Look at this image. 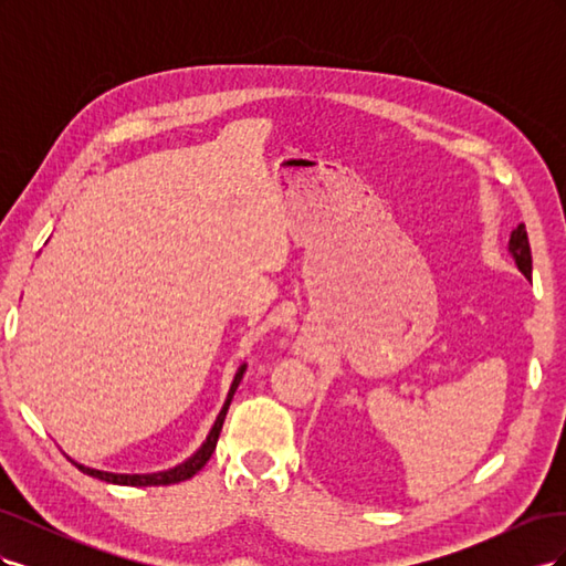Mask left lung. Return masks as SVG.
Returning <instances> with one entry per match:
<instances>
[{
  "label": "left lung",
  "mask_w": 566,
  "mask_h": 566,
  "mask_svg": "<svg viewBox=\"0 0 566 566\" xmlns=\"http://www.w3.org/2000/svg\"><path fill=\"white\" fill-rule=\"evenodd\" d=\"M507 250L512 254V260H515L517 269L524 273L526 279H531V248H528V235H526L524 224H520L515 231L510 233Z\"/></svg>",
  "instance_id": "obj_1"
}]
</instances>
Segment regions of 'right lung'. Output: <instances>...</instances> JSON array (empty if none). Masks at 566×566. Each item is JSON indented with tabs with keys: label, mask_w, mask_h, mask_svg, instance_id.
I'll use <instances>...</instances> for the list:
<instances>
[{
	"label": "right lung",
	"mask_w": 566,
	"mask_h": 566,
	"mask_svg": "<svg viewBox=\"0 0 566 566\" xmlns=\"http://www.w3.org/2000/svg\"><path fill=\"white\" fill-rule=\"evenodd\" d=\"M243 373H245V364H243L241 368H238L235 378H233V382H231V389H229V397H227L224 406H221V410H219V416H217V420H214V424H212V430H210L208 439H205L202 447H200L191 458L184 460L181 465H177V468H172V470H165V472H153V474H115V472H104V470H94V468H87V465H80V462H75V460H73V465H75L80 472H84V474L101 479V482L119 484V486H169V484L186 482V479H191L196 472H200V470L205 468V462H208V460L212 458V453H214V449H217V439H219V432H221V424H224L227 410H229V406H231V399H233V394H235L238 385H241V380H243Z\"/></svg>",
	"instance_id": "right-lung-1"
}]
</instances>
